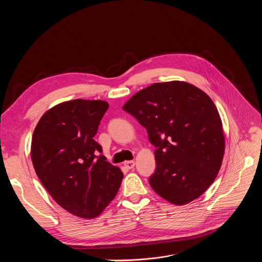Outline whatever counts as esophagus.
<instances>
[{"label": "esophagus", "instance_id": "1", "mask_svg": "<svg viewBox=\"0 0 262 262\" xmlns=\"http://www.w3.org/2000/svg\"><path fill=\"white\" fill-rule=\"evenodd\" d=\"M135 161H126L125 163H124V165H125V167L126 168H128V169H133L134 167H135Z\"/></svg>", "mask_w": 262, "mask_h": 262}]
</instances>
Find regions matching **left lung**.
Wrapping results in <instances>:
<instances>
[{
    "mask_svg": "<svg viewBox=\"0 0 262 262\" xmlns=\"http://www.w3.org/2000/svg\"><path fill=\"white\" fill-rule=\"evenodd\" d=\"M147 129L157 147L156 172L149 178L165 200L184 205L214 181L225 152L222 120L211 98L181 81L155 83L122 107Z\"/></svg>",
    "mask_w": 262,
    "mask_h": 262,
    "instance_id": "1",
    "label": "left lung"
}]
</instances>
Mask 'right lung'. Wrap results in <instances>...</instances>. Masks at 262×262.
Wrapping results in <instances>:
<instances>
[{
	"instance_id": "right-lung-1",
	"label": "right lung",
	"mask_w": 262,
	"mask_h": 262,
	"mask_svg": "<svg viewBox=\"0 0 262 262\" xmlns=\"http://www.w3.org/2000/svg\"><path fill=\"white\" fill-rule=\"evenodd\" d=\"M108 107L103 100L73 99L61 102L42 115L31 144L37 176L68 212L98 216L118 193L121 170L106 162L93 139Z\"/></svg>"
}]
</instances>
